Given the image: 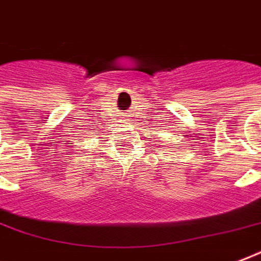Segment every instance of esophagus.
Returning a JSON list of instances; mask_svg holds the SVG:
<instances>
[{
    "label": "esophagus",
    "instance_id": "1",
    "mask_svg": "<svg viewBox=\"0 0 261 261\" xmlns=\"http://www.w3.org/2000/svg\"><path fill=\"white\" fill-rule=\"evenodd\" d=\"M123 116H124V119H127V120H128V116H130V115H128V113H126V115H123Z\"/></svg>",
    "mask_w": 261,
    "mask_h": 261
}]
</instances>
